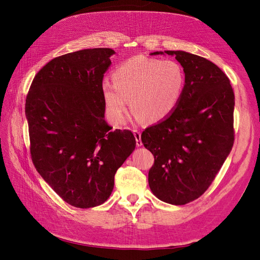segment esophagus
Masks as SVG:
<instances>
[{"instance_id":"obj_1","label":"esophagus","mask_w":260,"mask_h":260,"mask_svg":"<svg viewBox=\"0 0 260 260\" xmlns=\"http://www.w3.org/2000/svg\"><path fill=\"white\" fill-rule=\"evenodd\" d=\"M133 135H135L136 141H137V145L138 146H142V140H141V133L139 130H133Z\"/></svg>"}]
</instances>
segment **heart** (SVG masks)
<instances>
[{
    "label": "heart",
    "instance_id": "b5f03b06",
    "mask_svg": "<svg viewBox=\"0 0 260 260\" xmlns=\"http://www.w3.org/2000/svg\"><path fill=\"white\" fill-rule=\"evenodd\" d=\"M112 77L114 82L102 84V96L116 123L124 122L128 100L137 119L162 120L177 106L184 85L183 69L172 59L133 57L118 66Z\"/></svg>",
    "mask_w": 260,
    "mask_h": 260
}]
</instances>
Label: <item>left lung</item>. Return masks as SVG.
<instances>
[{
    "mask_svg": "<svg viewBox=\"0 0 260 260\" xmlns=\"http://www.w3.org/2000/svg\"><path fill=\"white\" fill-rule=\"evenodd\" d=\"M175 56L185 75L177 106L141 136L154 155L151 191L171 205H184L205 192L233 142L234 93L229 78L214 62L184 51L154 52Z\"/></svg>",
    "mask_w": 260,
    "mask_h": 260,
    "instance_id": "obj_1",
    "label": "left lung"
}]
</instances>
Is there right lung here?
I'll return each mask as SVG.
<instances>
[{
  "label": "right lung",
  "instance_id": "right-lung-1",
  "mask_svg": "<svg viewBox=\"0 0 260 260\" xmlns=\"http://www.w3.org/2000/svg\"><path fill=\"white\" fill-rule=\"evenodd\" d=\"M112 49H85L49 61L26 99L30 153L37 171L69 205L105 203L117 169L136 148L129 130L105 121L103 77Z\"/></svg>",
  "mask_w": 260,
  "mask_h": 260
}]
</instances>
